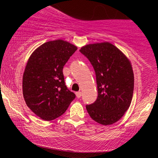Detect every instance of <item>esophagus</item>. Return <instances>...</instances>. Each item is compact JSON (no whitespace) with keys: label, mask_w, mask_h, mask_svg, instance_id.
Masks as SVG:
<instances>
[{"label":"esophagus","mask_w":158,"mask_h":158,"mask_svg":"<svg viewBox=\"0 0 158 158\" xmlns=\"http://www.w3.org/2000/svg\"><path fill=\"white\" fill-rule=\"evenodd\" d=\"M76 95H77V98H80L81 97V92H80V91L76 92Z\"/></svg>","instance_id":"1"}]
</instances>
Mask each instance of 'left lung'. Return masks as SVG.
I'll list each match as a JSON object with an SVG mask.
<instances>
[{
  "mask_svg": "<svg viewBox=\"0 0 158 158\" xmlns=\"http://www.w3.org/2000/svg\"><path fill=\"white\" fill-rule=\"evenodd\" d=\"M90 61L96 73L98 97L87 105L94 121L103 126L117 122L131 105L134 73L128 58L109 42L85 45L79 50Z\"/></svg>",
  "mask_w": 158,
  "mask_h": 158,
  "instance_id": "left-lung-1",
  "label": "left lung"
}]
</instances>
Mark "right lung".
<instances>
[{
	"instance_id": "right-lung-1",
	"label": "right lung",
	"mask_w": 158,
	"mask_h": 158,
	"mask_svg": "<svg viewBox=\"0 0 158 158\" xmlns=\"http://www.w3.org/2000/svg\"><path fill=\"white\" fill-rule=\"evenodd\" d=\"M77 50L59 39L44 43L32 53L23 75V95L27 106L38 117L50 121L62 115L75 94L65 85L63 68Z\"/></svg>"
}]
</instances>
